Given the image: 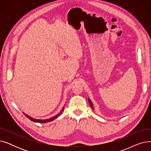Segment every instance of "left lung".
Listing matches in <instances>:
<instances>
[{
    "mask_svg": "<svg viewBox=\"0 0 151 151\" xmlns=\"http://www.w3.org/2000/svg\"><path fill=\"white\" fill-rule=\"evenodd\" d=\"M88 100H89V104H90L91 106L92 107V108L93 109H94V108H93V104H92V103L91 100L90 99H88Z\"/></svg>",
    "mask_w": 151,
    "mask_h": 151,
    "instance_id": "1",
    "label": "left lung"
}]
</instances>
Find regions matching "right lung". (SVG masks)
Here are the masks:
<instances>
[{
    "label": "right lung",
    "instance_id": "obj_1",
    "mask_svg": "<svg viewBox=\"0 0 151 151\" xmlns=\"http://www.w3.org/2000/svg\"><path fill=\"white\" fill-rule=\"evenodd\" d=\"M63 109H64V107H63V108L62 109V110L60 111V112L58 114H57L56 116H54V117H51V118L47 119H43V120H42V119H34L33 117H32L28 116L27 114H26L25 113H24V114L28 119H30V121H32L35 122H38V123H46V122H51V121L54 120L55 119H56L57 117H58L61 114V113L63 112Z\"/></svg>",
    "mask_w": 151,
    "mask_h": 151
}]
</instances>
